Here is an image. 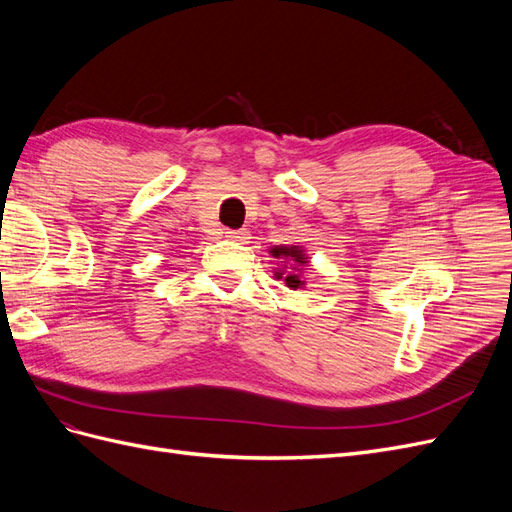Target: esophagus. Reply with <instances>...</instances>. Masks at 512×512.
<instances>
[{
	"label": "esophagus",
	"mask_w": 512,
	"mask_h": 512,
	"mask_svg": "<svg viewBox=\"0 0 512 512\" xmlns=\"http://www.w3.org/2000/svg\"><path fill=\"white\" fill-rule=\"evenodd\" d=\"M226 237L232 239V241H245L247 239V230L241 228V230H226Z\"/></svg>",
	"instance_id": "1"
}]
</instances>
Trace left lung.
Instances as JSON below:
<instances>
[{
	"label": "left lung",
	"mask_w": 512,
	"mask_h": 512,
	"mask_svg": "<svg viewBox=\"0 0 512 512\" xmlns=\"http://www.w3.org/2000/svg\"><path fill=\"white\" fill-rule=\"evenodd\" d=\"M271 254L275 256V258H288V260H294V262H299V265H303V252L301 250H297V247H273L271 250ZM286 286H290V288H299L301 286V280H299V275H288L286 277Z\"/></svg>",
	"instance_id": "left-lung-1"
}]
</instances>
